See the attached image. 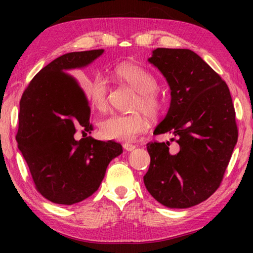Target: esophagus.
<instances>
[{
	"label": "esophagus",
	"instance_id": "34e87169",
	"mask_svg": "<svg viewBox=\"0 0 253 253\" xmlns=\"http://www.w3.org/2000/svg\"><path fill=\"white\" fill-rule=\"evenodd\" d=\"M123 146H124V148H125L126 151H128V152H131V151H134V149L136 148L135 145L129 144V143H125V144L123 145Z\"/></svg>",
	"mask_w": 253,
	"mask_h": 253
}]
</instances>
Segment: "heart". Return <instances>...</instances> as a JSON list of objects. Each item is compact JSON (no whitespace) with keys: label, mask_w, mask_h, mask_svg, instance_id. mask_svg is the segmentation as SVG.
Here are the masks:
<instances>
[{"label":"heart","mask_w":253,"mask_h":253,"mask_svg":"<svg viewBox=\"0 0 253 253\" xmlns=\"http://www.w3.org/2000/svg\"><path fill=\"white\" fill-rule=\"evenodd\" d=\"M113 75L117 80L130 85L137 91L132 102V109L143 110L148 116L157 117L165 108V99L156 89V76L143 66L132 62H121L114 67ZM108 79L104 75H97L84 84V92L93 108L104 110L107 107ZM148 128L146 116L140 111L129 114L114 113L99 123L100 134L108 139L130 142Z\"/></svg>","instance_id":"1"}]
</instances>
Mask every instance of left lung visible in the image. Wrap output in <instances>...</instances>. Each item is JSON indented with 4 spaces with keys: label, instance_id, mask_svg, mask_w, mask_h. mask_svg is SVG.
<instances>
[{
    "label": "left lung",
    "instance_id": "8db88e82",
    "mask_svg": "<svg viewBox=\"0 0 253 253\" xmlns=\"http://www.w3.org/2000/svg\"><path fill=\"white\" fill-rule=\"evenodd\" d=\"M148 61L170 88V106L154 134L173 132L169 142H151L144 184L154 199L173 209L194 207L210 198L223 179L238 127L225 81L188 49L157 48Z\"/></svg>",
    "mask_w": 253,
    "mask_h": 253
}]
</instances>
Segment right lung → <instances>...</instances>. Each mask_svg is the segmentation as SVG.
Returning a JSON list of instances; mask_svg holds the SVG:
<instances>
[{"mask_svg":"<svg viewBox=\"0 0 253 253\" xmlns=\"http://www.w3.org/2000/svg\"><path fill=\"white\" fill-rule=\"evenodd\" d=\"M104 50L69 52L53 60L30 81L20 100L16 142L37 191L57 204L71 205L91 196L107 166L123 153L114 140L84 135L93 129L90 107L75 77Z\"/></svg>","mask_w":253,"mask_h":253,"instance_id":"1","label":"right lung"}]
</instances>
